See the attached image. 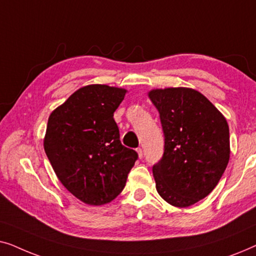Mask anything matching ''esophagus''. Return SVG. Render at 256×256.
I'll use <instances>...</instances> for the list:
<instances>
[{
	"mask_svg": "<svg viewBox=\"0 0 256 256\" xmlns=\"http://www.w3.org/2000/svg\"><path fill=\"white\" fill-rule=\"evenodd\" d=\"M136 152H138V158H142V156H143V152H142V149H141V148H138V149H136Z\"/></svg>",
	"mask_w": 256,
	"mask_h": 256,
	"instance_id": "esophagus-1",
	"label": "esophagus"
}]
</instances>
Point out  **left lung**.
<instances>
[{
	"label": "left lung",
	"instance_id": "obj_1",
	"mask_svg": "<svg viewBox=\"0 0 256 256\" xmlns=\"http://www.w3.org/2000/svg\"><path fill=\"white\" fill-rule=\"evenodd\" d=\"M148 96L160 113L164 155L152 168L156 190L174 208L204 199L219 183L230 160L226 118L190 87L154 88Z\"/></svg>",
	"mask_w": 256,
	"mask_h": 256
}]
</instances>
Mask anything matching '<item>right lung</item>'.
<instances>
[{"label": "right lung", "mask_w": 256, "mask_h": 256, "mask_svg": "<svg viewBox=\"0 0 256 256\" xmlns=\"http://www.w3.org/2000/svg\"><path fill=\"white\" fill-rule=\"evenodd\" d=\"M128 90L84 86L48 116L44 150L60 183L80 202L101 206L124 190L138 154L121 144L114 112Z\"/></svg>", "instance_id": "1"}]
</instances>
